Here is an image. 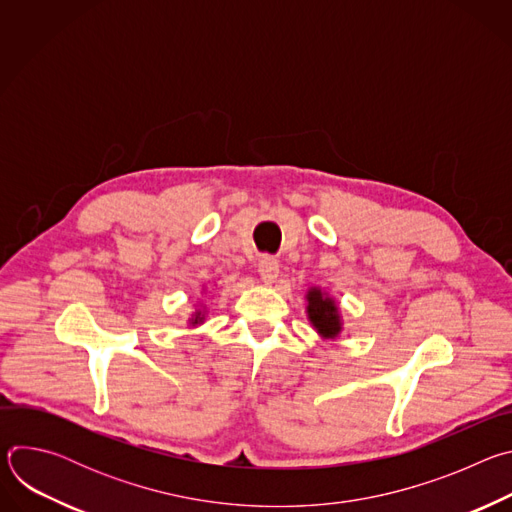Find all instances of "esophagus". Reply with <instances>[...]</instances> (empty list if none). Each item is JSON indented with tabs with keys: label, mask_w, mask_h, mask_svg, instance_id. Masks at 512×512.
<instances>
[{
	"label": "esophagus",
	"mask_w": 512,
	"mask_h": 512,
	"mask_svg": "<svg viewBox=\"0 0 512 512\" xmlns=\"http://www.w3.org/2000/svg\"><path fill=\"white\" fill-rule=\"evenodd\" d=\"M259 275H261V279H263L265 283L275 281V277L279 275V263H277V259L271 257V255H263V257L259 259Z\"/></svg>",
	"instance_id": "1"
}]
</instances>
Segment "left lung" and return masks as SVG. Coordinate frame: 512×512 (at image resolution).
Listing matches in <instances>:
<instances>
[{"mask_svg":"<svg viewBox=\"0 0 512 512\" xmlns=\"http://www.w3.org/2000/svg\"><path fill=\"white\" fill-rule=\"evenodd\" d=\"M308 316L322 336L332 338L340 332V318L336 312V304L330 298H326L320 289H312L308 294Z\"/></svg>","mask_w":512,"mask_h":512,"instance_id":"1","label":"left lung"}]
</instances>
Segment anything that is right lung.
<instances>
[{"mask_svg":"<svg viewBox=\"0 0 512 512\" xmlns=\"http://www.w3.org/2000/svg\"><path fill=\"white\" fill-rule=\"evenodd\" d=\"M198 320H200V318H198V316H196V318H194V320H192V324H196V322H198Z\"/></svg>","mask_w":512,"mask_h":512,"instance_id":"add662e5","label":"right lung"}]
</instances>
